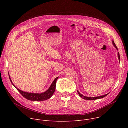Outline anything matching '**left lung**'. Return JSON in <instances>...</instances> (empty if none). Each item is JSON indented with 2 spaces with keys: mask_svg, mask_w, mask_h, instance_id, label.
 <instances>
[{
  "mask_svg": "<svg viewBox=\"0 0 128 128\" xmlns=\"http://www.w3.org/2000/svg\"><path fill=\"white\" fill-rule=\"evenodd\" d=\"M112 43H113V44H114V47L118 50V48H117V46H116V44H114V41H112ZM118 59H119V60H120V54H119V52H118ZM78 95L80 96V97H81V98H83V99H85V100H96V99H101V98H103V97H105V96H106L109 93H108V94H105V95H103V96H98V97H86V96H84V95H82L78 91Z\"/></svg>",
  "mask_w": 128,
  "mask_h": 128,
  "instance_id": "left-lung-1",
  "label": "left lung"
}]
</instances>
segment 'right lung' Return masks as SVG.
Wrapping results in <instances>:
<instances>
[{"instance_id":"obj_1","label":"right lung","mask_w":128,"mask_h":128,"mask_svg":"<svg viewBox=\"0 0 128 128\" xmlns=\"http://www.w3.org/2000/svg\"><path fill=\"white\" fill-rule=\"evenodd\" d=\"M9 78L12 84L16 88V90L19 91V93L26 99L31 100V101H44L46 100L49 98H50L53 94L54 92V90H55L56 88V82H57V80L58 78V77L56 78L54 80L53 82H52L51 86L46 91V92L42 93L41 94H36V93H27V92H23V91L20 90L19 89L17 88L14 85L12 84L10 78L9 76Z\"/></svg>"}]
</instances>
